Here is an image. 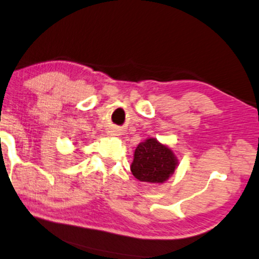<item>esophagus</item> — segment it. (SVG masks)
<instances>
[{"label":"esophagus","mask_w":259,"mask_h":259,"mask_svg":"<svg viewBox=\"0 0 259 259\" xmlns=\"http://www.w3.org/2000/svg\"><path fill=\"white\" fill-rule=\"evenodd\" d=\"M119 129H117V127H110V129L107 130V134L111 136H118L119 135Z\"/></svg>","instance_id":"1"}]
</instances>
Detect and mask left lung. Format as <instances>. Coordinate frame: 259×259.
Masks as SVG:
<instances>
[{"mask_svg": "<svg viewBox=\"0 0 259 259\" xmlns=\"http://www.w3.org/2000/svg\"><path fill=\"white\" fill-rule=\"evenodd\" d=\"M177 166L179 159L172 149L151 138L139 143L134 152L130 170L135 179L141 182L157 185L169 180Z\"/></svg>", "mask_w": 259, "mask_h": 259, "instance_id": "obj_1", "label": "left lung"}]
</instances>
